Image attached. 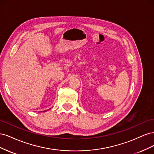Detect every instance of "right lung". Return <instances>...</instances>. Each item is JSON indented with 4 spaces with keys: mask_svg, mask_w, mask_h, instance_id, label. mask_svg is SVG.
Listing matches in <instances>:
<instances>
[{
    "mask_svg": "<svg viewBox=\"0 0 154 154\" xmlns=\"http://www.w3.org/2000/svg\"><path fill=\"white\" fill-rule=\"evenodd\" d=\"M45 111H47V110H45ZM44 112H45V111H44Z\"/></svg>",
    "mask_w": 154,
    "mask_h": 154,
    "instance_id": "1",
    "label": "right lung"
}]
</instances>
